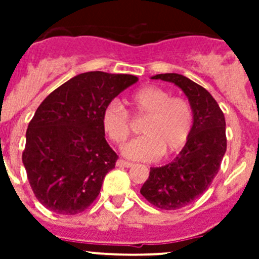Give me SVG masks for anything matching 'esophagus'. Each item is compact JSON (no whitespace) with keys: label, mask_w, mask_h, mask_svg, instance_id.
Segmentation results:
<instances>
[{"label":"esophagus","mask_w":259,"mask_h":259,"mask_svg":"<svg viewBox=\"0 0 259 259\" xmlns=\"http://www.w3.org/2000/svg\"><path fill=\"white\" fill-rule=\"evenodd\" d=\"M134 166V164L131 163V162H127V161H123V159H118V161H116V167H123V168H124V167H132Z\"/></svg>","instance_id":"esophagus-1"}]
</instances>
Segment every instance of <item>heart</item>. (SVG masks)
<instances>
[{
	"mask_svg": "<svg viewBox=\"0 0 259 259\" xmlns=\"http://www.w3.org/2000/svg\"><path fill=\"white\" fill-rule=\"evenodd\" d=\"M128 104L135 115L146 116L141 127L144 136L123 148V154L135 161H155L179 153L187 145L193 128V110L182 97L157 85H148L132 93ZM104 132L116 145H122L131 134V118L127 110L111 101L102 110Z\"/></svg>",
	"mask_w": 259,
	"mask_h": 259,
	"instance_id": "b5f03b06",
	"label": "heart"
}]
</instances>
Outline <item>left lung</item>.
<instances>
[{
  "label": "left lung",
  "instance_id": "1",
  "mask_svg": "<svg viewBox=\"0 0 259 259\" xmlns=\"http://www.w3.org/2000/svg\"><path fill=\"white\" fill-rule=\"evenodd\" d=\"M152 79L179 87L193 110L188 143L170 163L152 167L140 193L158 209L176 210L197 200L218 174L227 149L224 114L203 87L179 74H159Z\"/></svg>",
  "mask_w": 259,
  "mask_h": 259
}]
</instances>
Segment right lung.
<instances>
[{"mask_svg":"<svg viewBox=\"0 0 259 259\" xmlns=\"http://www.w3.org/2000/svg\"><path fill=\"white\" fill-rule=\"evenodd\" d=\"M137 80L127 74L84 72L37 107L22 159L36 198L50 211L74 215L97 198L118 159L105 139L102 110Z\"/></svg>","mask_w":259,"mask_h":259,"instance_id":"right-lung-1","label":"right lung"}]
</instances>
